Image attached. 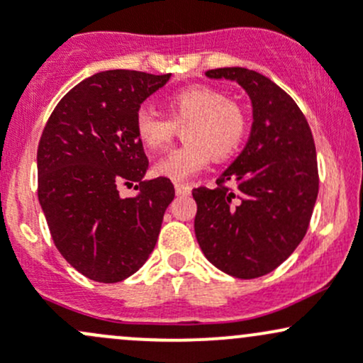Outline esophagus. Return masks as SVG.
Instances as JSON below:
<instances>
[{"mask_svg":"<svg viewBox=\"0 0 363 363\" xmlns=\"http://www.w3.org/2000/svg\"><path fill=\"white\" fill-rule=\"evenodd\" d=\"M174 190H177V196H189L190 194V186L183 185V183H177V185H174Z\"/></svg>","mask_w":363,"mask_h":363,"instance_id":"34e87169","label":"esophagus"}]
</instances>
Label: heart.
Wrapping results in <instances>:
<instances>
[{
  "label": "heart",
  "instance_id": "b5f03b06",
  "mask_svg": "<svg viewBox=\"0 0 363 363\" xmlns=\"http://www.w3.org/2000/svg\"><path fill=\"white\" fill-rule=\"evenodd\" d=\"M169 119L149 107L136 112L135 133L149 150H161L173 140L174 126L189 123L183 131L185 145L155 164L159 177L186 182L209 164L211 157L223 161L237 152L247 131V118L237 102L211 86H186L166 99Z\"/></svg>",
  "mask_w": 363,
  "mask_h": 363
}]
</instances>
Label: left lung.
<instances>
[{
  "label": "left lung",
  "instance_id": "left-lung-1",
  "mask_svg": "<svg viewBox=\"0 0 363 363\" xmlns=\"http://www.w3.org/2000/svg\"><path fill=\"white\" fill-rule=\"evenodd\" d=\"M206 76L235 81L245 89L252 126L216 189L192 190L194 228L214 267L237 279H256L289 258L310 225L318 194L313 135L294 100L263 74L223 67Z\"/></svg>",
  "mask_w": 363,
  "mask_h": 363
}]
</instances>
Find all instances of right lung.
Segmentation results:
<instances>
[{"mask_svg":"<svg viewBox=\"0 0 363 363\" xmlns=\"http://www.w3.org/2000/svg\"><path fill=\"white\" fill-rule=\"evenodd\" d=\"M105 71L76 84L53 108L38 145V197L60 255L95 282L133 275L154 251L174 199L169 178L145 182L149 161L135 133L140 105L169 81ZM136 181L135 198L119 184Z\"/></svg>","mask_w":363,"mask_h":363,"instance_id":"1","label":"right lung"}]
</instances>
